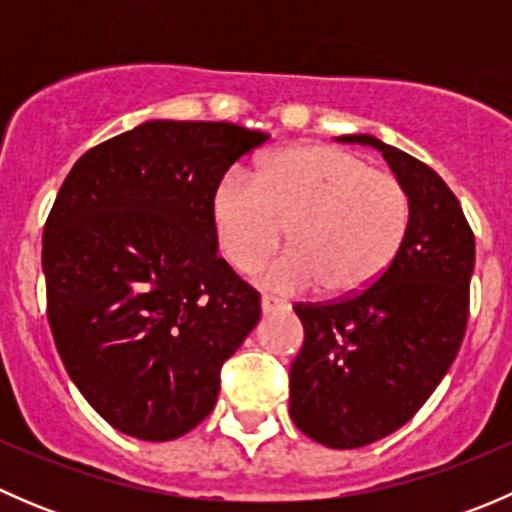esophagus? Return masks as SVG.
<instances>
[{
  "label": "esophagus",
  "mask_w": 512,
  "mask_h": 512,
  "mask_svg": "<svg viewBox=\"0 0 512 512\" xmlns=\"http://www.w3.org/2000/svg\"><path fill=\"white\" fill-rule=\"evenodd\" d=\"M260 307H262V314H275V312H285L287 309V302L285 299H277V297H270V294H265V297L260 299Z\"/></svg>",
  "instance_id": "34e87169"
}]
</instances>
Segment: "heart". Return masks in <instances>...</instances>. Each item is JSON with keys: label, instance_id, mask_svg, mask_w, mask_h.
Instances as JSON below:
<instances>
[{"label": "heart", "instance_id": "b5f03b06", "mask_svg": "<svg viewBox=\"0 0 512 512\" xmlns=\"http://www.w3.org/2000/svg\"><path fill=\"white\" fill-rule=\"evenodd\" d=\"M210 223L220 252L237 272L260 270L275 292L319 285L347 297L391 267L411 225V200L389 170L369 168L344 148L299 146L262 160L255 180L227 173L210 193Z\"/></svg>", "mask_w": 512, "mask_h": 512}]
</instances>
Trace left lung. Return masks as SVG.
Returning <instances> with one entry per match:
<instances>
[{"mask_svg": "<svg viewBox=\"0 0 512 512\" xmlns=\"http://www.w3.org/2000/svg\"><path fill=\"white\" fill-rule=\"evenodd\" d=\"M337 141L379 148L409 193L411 225L374 285L294 307L304 344L289 369V416L322 446L361 448L411 421L451 369L466 334L476 240L436 170L371 133Z\"/></svg>", "mask_w": 512, "mask_h": 512, "instance_id": "8db88e82", "label": "left lung"}]
</instances>
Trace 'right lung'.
<instances>
[{
  "label": "right lung",
  "instance_id": "obj_1",
  "mask_svg": "<svg viewBox=\"0 0 512 512\" xmlns=\"http://www.w3.org/2000/svg\"><path fill=\"white\" fill-rule=\"evenodd\" d=\"M267 133L146 121L84 153L44 227L56 349L116 431L173 441L213 411L260 294L218 257L210 193Z\"/></svg>",
  "mask_w": 512,
  "mask_h": 512
}]
</instances>
